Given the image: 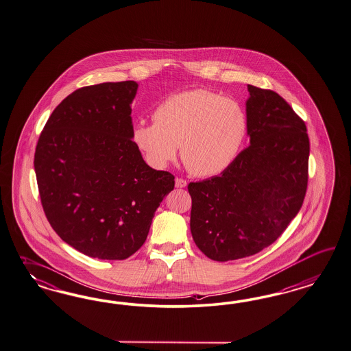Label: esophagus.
<instances>
[{
  "label": "esophagus",
  "instance_id": "1",
  "mask_svg": "<svg viewBox=\"0 0 351 351\" xmlns=\"http://www.w3.org/2000/svg\"><path fill=\"white\" fill-rule=\"evenodd\" d=\"M175 185H176V188H185L188 185V182L184 180L182 178H176L175 179Z\"/></svg>",
  "mask_w": 351,
  "mask_h": 351
}]
</instances>
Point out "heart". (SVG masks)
<instances>
[{
  "label": "heart",
  "instance_id": "1",
  "mask_svg": "<svg viewBox=\"0 0 351 351\" xmlns=\"http://www.w3.org/2000/svg\"><path fill=\"white\" fill-rule=\"evenodd\" d=\"M153 118L154 123H137L132 131L133 143L146 162L163 169L180 145L185 167L197 176H213L227 169L247 132L241 105L205 89L166 98Z\"/></svg>",
  "mask_w": 351,
  "mask_h": 351
}]
</instances>
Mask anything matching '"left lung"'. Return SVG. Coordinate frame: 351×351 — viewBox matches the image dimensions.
I'll return each mask as SVG.
<instances>
[{"label": "left lung", "instance_id": "1", "mask_svg": "<svg viewBox=\"0 0 351 351\" xmlns=\"http://www.w3.org/2000/svg\"><path fill=\"white\" fill-rule=\"evenodd\" d=\"M243 149L219 176L191 182V230L210 259L256 254L278 240L302 207L310 141L304 121L271 89L247 85Z\"/></svg>", "mask_w": 351, "mask_h": 351}]
</instances>
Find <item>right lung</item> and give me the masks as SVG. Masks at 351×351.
<instances>
[{
	"mask_svg": "<svg viewBox=\"0 0 351 351\" xmlns=\"http://www.w3.org/2000/svg\"><path fill=\"white\" fill-rule=\"evenodd\" d=\"M136 82L76 89L37 141L35 172L51 228L83 254L121 261L145 242L175 176L149 167L132 140Z\"/></svg>",
	"mask_w": 351,
	"mask_h": 351,
	"instance_id": "right-lung-1",
	"label": "right lung"
}]
</instances>
